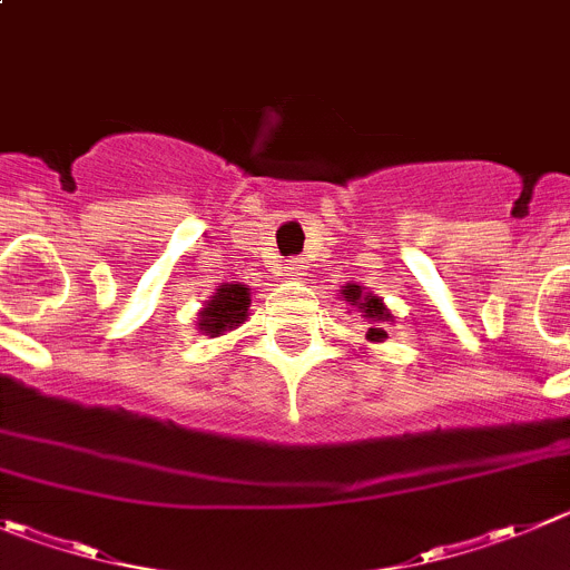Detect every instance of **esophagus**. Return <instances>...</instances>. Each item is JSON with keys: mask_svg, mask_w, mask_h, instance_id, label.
<instances>
[{"mask_svg": "<svg viewBox=\"0 0 570 570\" xmlns=\"http://www.w3.org/2000/svg\"><path fill=\"white\" fill-rule=\"evenodd\" d=\"M303 269H306V264H303L301 258H292L289 264L284 267V275H289V278H301Z\"/></svg>", "mask_w": 570, "mask_h": 570, "instance_id": "obj_1", "label": "esophagus"}]
</instances>
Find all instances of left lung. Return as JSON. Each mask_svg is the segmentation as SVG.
Instances as JSON below:
<instances>
[{"label": "left lung", "mask_w": 570, "mask_h": 570, "mask_svg": "<svg viewBox=\"0 0 570 570\" xmlns=\"http://www.w3.org/2000/svg\"><path fill=\"white\" fill-rule=\"evenodd\" d=\"M340 297L348 303L351 309L360 312V317L368 323L365 340H368V343H385L387 340L385 323H391L393 326V323H396V317H393V312L387 309L385 303H382V297H376L374 292L365 289V286H360V284H345L343 289H340Z\"/></svg>", "instance_id": "obj_1"}]
</instances>
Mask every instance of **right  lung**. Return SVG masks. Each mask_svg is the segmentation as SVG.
<instances>
[{
  "label": "right lung",
  "instance_id": "1",
  "mask_svg": "<svg viewBox=\"0 0 570 570\" xmlns=\"http://www.w3.org/2000/svg\"><path fill=\"white\" fill-rule=\"evenodd\" d=\"M249 315V289L247 284H222L219 289L213 292L210 301H205V306L196 315L199 323V332L207 337H219V334L233 332V328L242 326Z\"/></svg>",
  "mask_w": 570,
  "mask_h": 570
}]
</instances>
